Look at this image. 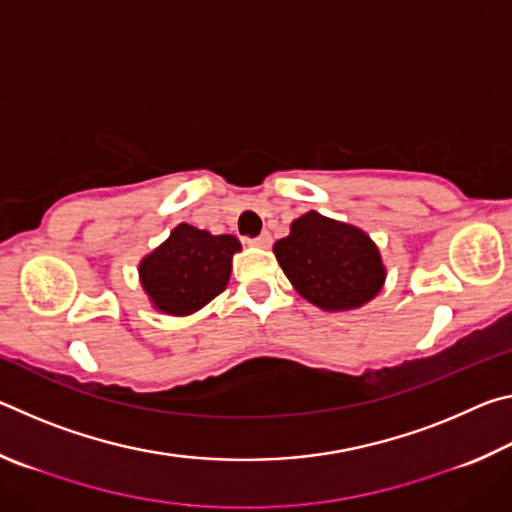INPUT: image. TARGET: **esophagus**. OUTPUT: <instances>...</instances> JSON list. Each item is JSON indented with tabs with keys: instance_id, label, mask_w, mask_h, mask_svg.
Listing matches in <instances>:
<instances>
[{
	"instance_id": "obj_1",
	"label": "esophagus",
	"mask_w": 512,
	"mask_h": 512,
	"mask_svg": "<svg viewBox=\"0 0 512 512\" xmlns=\"http://www.w3.org/2000/svg\"><path fill=\"white\" fill-rule=\"evenodd\" d=\"M271 235H268V232H262V235L259 237H255V239H248V244L250 246H257V248H268L271 246Z\"/></svg>"
}]
</instances>
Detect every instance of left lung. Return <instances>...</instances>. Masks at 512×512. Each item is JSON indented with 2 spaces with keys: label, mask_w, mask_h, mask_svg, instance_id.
Returning a JSON list of instances; mask_svg holds the SVG:
<instances>
[{
  "label": "left lung",
  "mask_w": 512,
  "mask_h": 512,
  "mask_svg": "<svg viewBox=\"0 0 512 512\" xmlns=\"http://www.w3.org/2000/svg\"><path fill=\"white\" fill-rule=\"evenodd\" d=\"M273 253L293 289L325 311L363 307L386 280L379 248L366 232L314 210L291 223Z\"/></svg>",
  "instance_id": "8db88e82"
}]
</instances>
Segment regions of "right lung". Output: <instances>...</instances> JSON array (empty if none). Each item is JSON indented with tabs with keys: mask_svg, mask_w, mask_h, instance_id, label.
<instances>
[{
	"mask_svg": "<svg viewBox=\"0 0 512 512\" xmlns=\"http://www.w3.org/2000/svg\"><path fill=\"white\" fill-rule=\"evenodd\" d=\"M241 244L232 235H210L189 223L140 262V282L151 305L169 316H189L225 289L232 255Z\"/></svg>",
	"mask_w": 512,
	"mask_h": 512,
	"instance_id": "right-lung-1",
	"label": "right lung"
}]
</instances>
